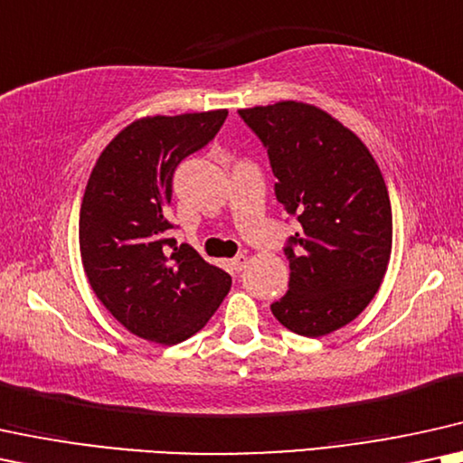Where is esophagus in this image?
Instances as JSON below:
<instances>
[{"label": "esophagus", "instance_id": "1", "mask_svg": "<svg viewBox=\"0 0 463 463\" xmlns=\"http://www.w3.org/2000/svg\"><path fill=\"white\" fill-rule=\"evenodd\" d=\"M228 267H231V271H235V273H241L243 269L248 267V256H243V254L235 256V259H232V260H228Z\"/></svg>", "mask_w": 463, "mask_h": 463}]
</instances>
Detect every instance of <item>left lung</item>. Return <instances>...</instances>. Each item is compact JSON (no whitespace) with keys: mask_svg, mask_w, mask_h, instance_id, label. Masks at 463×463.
<instances>
[{"mask_svg":"<svg viewBox=\"0 0 463 463\" xmlns=\"http://www.w3.org/2000/svg\"><path fill=\"white\" fill-rule=\"evenodd\" d=\"M239 117L267 149L275 198L299 224L284 245L288 292L271 312L299 335L337 331L387 273L393 215L383 173L356 134L309 104L278 102Z\"/></svg>","mask_w":463,"mask_h":463,"instance_id":"8db88e82","label":"left lung"}]
</instances>
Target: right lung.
I'll list each match as a JSON object with an SVG mask.
<instances>
[{
    "label": "right lung",
    "mask_w": 463,
    "mask_h": 463,
    "mask_svg": "<svg viewBox=\"0 0 463 463\" xmlns=\"http://www.w3.org/2000/svg\"><path fill=\"white\" fill-rule=\"evenodd\" d=\"M228 110L147 117L107 145L87 181L79 220L80 259L102 306L134 335L179 344L231 290V275L171 237L166 218L181 160L220 132Z\"/></svg>",
    "instance_id": "1"
}]
</instances>
